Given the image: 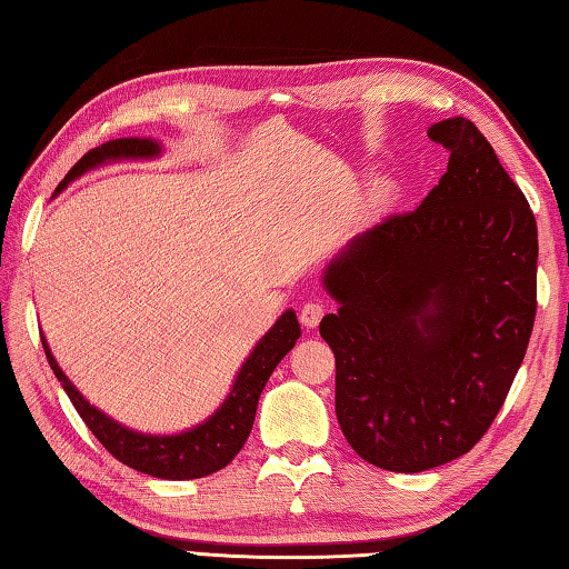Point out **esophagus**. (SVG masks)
Segmentation results:
<instances>
[{
    "instance_id": "obj_1",
    "label": "esophagus",
    "mask_w": 569,
    "mask_h": 569,
    "mask_svg": "<svg viewBox=\"0 0 569 569\" xmlns=\"http://www.w3.org/2000/svg\"><path fill=\"white\" fill-rule=\"evenodd\" d=\"M321 317H323V305H319V301H307V305L299 311L301 327H307V329H317Z\"/></svg>"
}]
</instances>
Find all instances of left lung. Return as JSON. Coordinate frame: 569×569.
Instances as JSON below:
<instances>
[{
    "mask_svg": "<svg viewBox=\"0 0 569 569\" xmlns=\"http://www.w3.org/2000/svg\"><path fill=\"white\" fill-rule=\"evenodd\" d=\"M447 173L408 213L353 238L323 272L339 311L319 323L336 356V417L373 467L417 473L479 442L528 349L538 226L477 124L427 130Z\"/></svg>",
    "mask_w": 569,
    "mask_h": 569,
    "instance_id": "8db88e82",
    "label": "left lung"
}]
</instances>
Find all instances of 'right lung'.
<instances>
[{"instance_id": "1", "label": "right lung", "mask_w": 569, "mask_h": 569, "mask_svg": "<svg viewBox=\"0 0 569 569\" xmlns=\"http://www.w3.org/2000/svg\"><path fill=\"white\" fill-rule=\"evenodd\" d=\"M161 154V147L154 139H139V137H124V139H110V142L90 149L88 154L76 161V167L66 173V179L58 183L56 191L68 187V181L78 179L80 173L88 169H96L108 161L120 159H152ZM299 321L292 309L274 321V327L262 336L260 343L254 346L248 361L242 363L240 373L233 382V390L223 400V405L208 417L206 422L196 425L193 430L179 432V435H142L134 432L130 427L110 420L106 412L80 396L78 388L66 378L61 366L46 343V336H41L46 358H49L51 370L61 382L66 396L71 398L73 408L83 417L88 430L98 437V442L106 447L110 455L142 473L157 479H201L208 473L220 471L236 459L238 451L250 437L254 410H258L260 392L264 382L270 380L277 363L295 349L299 339Z\"/></svg>"}]
</instances>
